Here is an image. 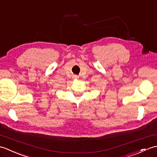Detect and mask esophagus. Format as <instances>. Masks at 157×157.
Instances as JSON below:
<instances>
[{"mask_svg": "<svg viewBox=\"0 0 157 157\" xmlns=\"http://www.w3.org/2000/svg\"><path fill=\"white\" fill-rule=\"evenodd\" d=\"M79 78V76L78 75H73V79H78Z\"/></svg>", "mask_w": 157, "mask_h": 157, "instance_id": "1", "label": "esophagus"}]
</instances>
